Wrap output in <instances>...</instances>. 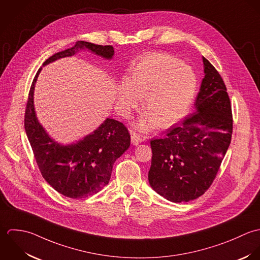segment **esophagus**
<instances>
[{
  "instance_id": "1",
  "label": "esophagus",
  "mask_w": 260,
  "mask_h": 260,
  "mask_svg": "<svg viewBox=\"0 0 260 260\" xmlns=\"http://www.w3.org/2000/svg\"><path fill=\"white\" fill-rule=\"evenodd\" d=\"M131 139H132V144H133L134 146L140 145V144L142 143V141H143L141 135H139V134H137V133H133Z\"/></svg>"
}]
</instances>
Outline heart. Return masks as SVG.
<instances>
[{
  "mask_svg": "<svg viewBox=\"0 0 260 260\" xmlns=\"http://www.w3.org/2000/svg\"><path fill=\"white\" fill-rule=\"evenodd\" d=\"M197 88L193 70L167 53H150L133 69L128 80L118 90V102L127 115L144 98L146 111L139 123L142 131L156 124L165 127L180 119L192 104Z\"/></svg>",
  "mask_w": 260,
  "mask_h": 260,
  "instance_id": "heart-1",
  "label": "heart"
}]
</instances>
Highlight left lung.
I'll use <instances>...</instances> for the list:
<instances>
[{
    "label": "left lung",
    "mask_w": 260,
    "mask_h": 260,
    "mask_svg": "<svg viewBox=\"0 0 260 260\" xmlns=\"http://www.w3.org/2000/svg\"><path fill=\"white\" fill-rule=\"evenodd\" d=\"M203 63L205 76L195 113L165 138L151 141L150 185L175 203L189 202L207 191L231 142L233 118L227 88L205 57Z\"/></svg>",
    "instance_id": "8db88e82"
}]
</instances>
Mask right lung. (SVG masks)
<instances>
[{"mask_svg":"<svg viewBox=\"0 0 260 260\" xmlns=\"http://www.w3.org/2000/svg\"><path fill=\"white\" fill-rule=\"evenodd\" d=\"M87 49L105 59H111L110 45H96L85 41L64 51L55 53L43 66ZM42 68L35 75L25 110V131L39 170L45 181L58 193L72 199H81L100 192L109 182L116 158L131 145V136L124 124L106 118L92 134L76 144L62 146L52 140L39 123L34 108V88Z\"/></svg>","mask_w":260,"mask_h":260,"instance_id":"1","label":"right lung"}]
</instances>
